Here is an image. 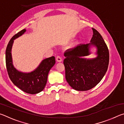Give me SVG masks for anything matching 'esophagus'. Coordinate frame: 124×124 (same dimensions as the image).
I'll return each mask as SVG.
<instances>
[{"mask_svg":"<svg viewBox=\"0 0 124 124\" xmlns=\"http://www.w3.org/2000/svg\"><path fill=\"white\" fill-rule=\"evenodd\" d=\"M56 60L58 62H61L62 61V58L61 56H57L56 58Z\"/></svg>","mask_w":124,"mask_h":124,"instance_id":"1","label":"esophagus"}]
</instances>
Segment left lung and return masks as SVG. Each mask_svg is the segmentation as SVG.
Segmentation results:
<instances>
[{"mask_svg": "<svg viewBox=\"0 0 124 124\" xmlns=\"http://www.w3.org/2000/svg\"><path fill=\"white\" fill-rule=\"evenodd\" d=\"M93 35L90 43L79 44L67 50L63 63L67 83L77 91H87L97 85L107 70L109 54L107 46L102 37L95 29L92 28ZM95 47L97 56L93 59L85 58L91 53L90 49Z\"/></svg>", "mask_w": 124, "mask_h": 124, "instance_id": "8db88e82", "label": "left lung"}]
</instances>
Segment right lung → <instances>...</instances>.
Instances as JSON below:
<instances>
[{"label": "right lung", "mask_w": 124, "mask_h": 124, "mask_svg": "<svg viewBox=\"0 0 124 124\" xmlns=\"http://www.w3.org/2000/svg\"><path fill=\"white\" fill-rule=\"evenodd\" d=\"M26 32L24 29L14 35L8 43L5 52L6 66L10 79L14 84L29 94H36L43 91L47 83L50 70L55 64L54 56L45 58L32 72L25 73L18 70L12 62L11 50L14 40L22 35Z\"/></svg>", "instance_id": "obj_1"}]
</instances>
